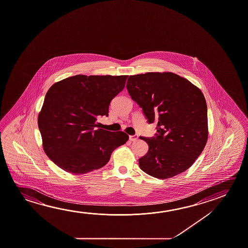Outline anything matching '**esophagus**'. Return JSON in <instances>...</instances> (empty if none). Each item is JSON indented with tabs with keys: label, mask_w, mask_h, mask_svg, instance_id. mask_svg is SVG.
I'll return each mask as SVG.
<instances>
[{
	"label": "esophagus",
	"mask_w": 248,
	"mask_h": 248,
	"mask_svg": "<svg viewBox=\"0 0 248 248\" xmlns=\"http://www.w3.org/2000/svg\"><path fill=\"white\" fill-rule=\"evenodd\" d=\"M129 139H130V141H131V142H135V141H137L138 139V135H133V136H130V138H129Z\"/></svg>",
	"instance_id": "esophagus-1"
}]
</instances>
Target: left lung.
Returning a JSON list of instances; mask_svg holds the SVG:
<instances>
[{"label":"left lung","instance_id":"left-lung-1","mask_svg":"<svg viewBox=\"0 0 248 248\" xmlns=\"http://www.w3.org/2000/svg\"><path fill=\"white\" fill-rule=\"evenodd\" d=\"M126 88L145 116L157 124V133L142 138L149 145L139 159L143 172L170 178L195 163L207 143V103L199 88L172 73L132 75Z\"/></svg>","mask_w":248,"mask_h":248}]
</instances>
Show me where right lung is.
Wrapping results in <instances>:
<instances>
[{
    "label": "right lung",
    "mask_w": 248,
    "mask_h": 248,
    "mask_svg": "<svg viewBox=\"0 0 248 248\" xmlns=\"http://www.w3.org/2000/svg\"><path fill=\"white\" fill-rule=\"evenodd\" d=\"M128 76L76 75L55 83L46 94L38 118L43 149L63 170L75 175L98 170L129 136L98 129L108 117L110 101L125 86Z\"/></svg>",
    "instance_id": "1"
}]
</instances>
